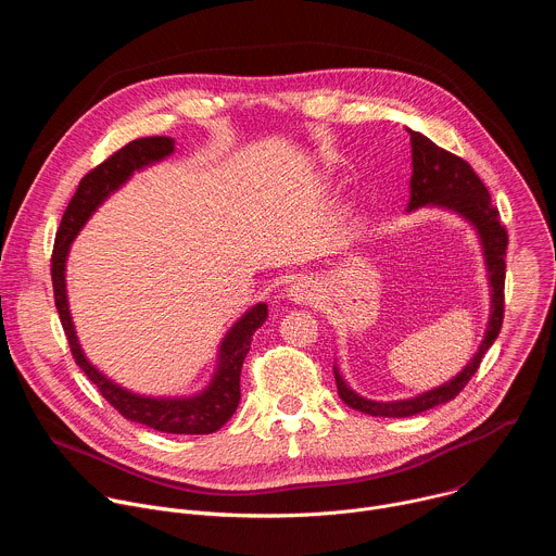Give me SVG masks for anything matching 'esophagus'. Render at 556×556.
I'll return each instance as SVG.
<instances>
[{
    "label": "esophagus",
    "mask_w": 556,
    "mask_h": 556,
    "mask_svg": "<svg viewBox=\"0 0 556 556\" xmlns=\"http://www.w3.org/2000/svg\"><path fill=\"white\" fill-rule=\"evenodd\" d=\"M288 296L294 303H305V305L314 303L319 299V286H316V281H312L309 277H299L294 283H290Z\"/></svg>",
    "instance_id": "obj_1"
}]
</instances>
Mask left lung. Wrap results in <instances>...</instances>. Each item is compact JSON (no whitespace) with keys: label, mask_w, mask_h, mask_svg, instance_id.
<instances>
[{"label":"left lung","mask_w":556,"mask_h":556,"mask_svg":"<svg viewBox=\"0 0 556 556\" xmlns=\"http://www.w3.org/2000/svg\"><path fill=\"white\" fill-rule=\"evenodd\" d=\"M412 136V165H414V176H412V198L407 211H416L425 204L433 206H444L448 211L459 213L466 217L475 230H478L484 257H486V268H489V281H491V319L486 328V337L475 354L470 363L448 382L425 391L416 399L409 401H395V403H376L367 401L356 391H352L339 369L334 367V378H337V389L341 401L369 416H384V418H407L422 414L427 409H433L438 405H444L453 401L455 395L466 387V382L475 376V371L480 369V363L489 348L495 343L502 321H504V281H506V247H508V232L504 224L500 222V211L491 202V193L480 180V176L472 172V167L462 161L459 155L438 147L433 140L427 136L407 129Z\"/></svg>","instance_id":"obj_1"}]
</instances>
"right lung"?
<instances>
[{"instance_id":"obj_1","label":"right lung","mask_w":556,"mask_h":556,"mask_svg":"<svg viewBox=\"0 0 556 556\" xmlns=\"http://www.w3.org/2000/svg\"><path fill=\"white\" fill-rule=\"evenodd\" d=\"M174 138L167 136H149L127 142L123 149L112 153L108 161L94 167L90 174L78 182L76 193L72 195L61 226L56 230L54 251H52V288H54V305L59 309V319L65 330L70 352L76 365L86 371V376L99 387L103 399L127 420L144 425L149 429L163 433H180V435H206L222 429L228 418L240 405V374L244 358L251 350V339L255 330L266 321L268 305L257 303L251 307L240 321H237L226 339L219 345V363L211 384L193 395V399H147V395H136L118 384H114L108 376H103L90 361L86 358L81 345H78L72 316L67 309L65 294V260L70 244L76 232L84 228L90 215L99 208V204L116 191L129 176L151 163L163 161L174 153Z\"/></svg>"}]
</instances>
